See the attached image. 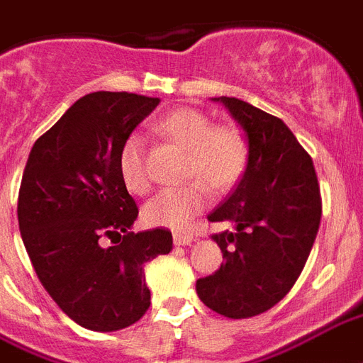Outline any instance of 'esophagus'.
I'll use <instances>...</instances> for the list:
<instances>
[{
	"mask_svg": "<svg viewBox=\"0 0 363 363\" xmlns=\"http://www.w3.org/2000/svg\"><path fill=\"white\" fill-rule=\"evenodd\" d=\"M195 241V237L191 233H179L176 231L174 233V245H178V247H185V245H191Z\"/></svg>",
	"mask_w": 363,
	"mask_h": 363,
	"instance_id": "1",
	"label": "esophagus"
}]
</instances>
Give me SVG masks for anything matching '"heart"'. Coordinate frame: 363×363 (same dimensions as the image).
<instances>
[{
  "label": "heart",
  "mask_w": 363,
  "mask_h": 363,
  "mask_svg": "<svg viewBox=\"0 0 363 363\" xmlns=\"http://www.w3.org/2000/svg\"><path fill=\"white\" fill-rule=\"evenodd\" d=\"M160 133L187 149L184 185L166 187L143 206V220L149 225L184 230L211 201L208 187L218 193L231 189L241 179L247 166V143L239 130L214 126L197 108H176L157 122ZM118 172L122 184L133 195H145L151 179L145 168V140L130 133L120 147Z\"/></svg>",
  "instance_id": "b5f03b06"
}]
</instances>
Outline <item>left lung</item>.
Returning a JSON list of instances; mask_svg holds the SVG:
<instances>
[{"label":"left lung","instance_id":"left-lung-1","mask_svg":"<svg viewBox=\"0 0 363 363\" xmlns=\"http://www.w3.org/2000/svg\"><path fill=\"white\" fill-rule=\"evenodd\" d=\"M247 138V166L211 222L225 262L197 279V295L218 314L241 320L269 310L298 279L315 241L321 197L314 162L285 122L235 97H214Z\"/></svg>","mask_w":363,"mask_h":363}]
</instances>
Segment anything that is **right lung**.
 Instances as JSON below:
<instances>
[{
  "instance_id": "1",
  "label": "right lung",
  "mask_w": 363,
  "mask_h": 363,
  "mask_svg": "<svg viewBox=\"0 0 363 363\" xmlns=\"http://www.w3.org/2000/svg\"><path fill=\"white\" fill-rule=\"evenodd\" d=\"M159 103L84 95L26 160L16 214L30 262L57 306L91 331H118L145 314V264L172 250L168 230L130 231L140 211L118 172L120 147Z\"/></svg>"
}]
</instances>
